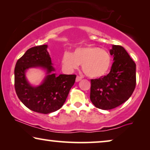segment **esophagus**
Masks as SVG:
<instances>
[{
	"label": "esophagus",
	"instance_id": "obj_1",
	"mask_svg": "<svg viewBox=\"0 0 150 150\" xmlns=\"http://www.w3.org/2000/svg\"><path fill=\"white\" fill-rule=\"evenodd\" d=\"M82 79H83V78H82L81 76H77L76 79V82H79L80 81H81Z\"/></svg>",
	"mask_w": 150,
	"mask_h": 150
}]
</instances>
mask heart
<instances>
[{
	"instance_id": "obj_1",
	"label": "heart",
	"mask_w": 150,
	"mask_h": 150,
	"mask_svg": "<svg viewBox=\"0 0 150 150\" xmlns=\"http://www.w3.org/2000/svg\"><path fill=\"white\" fill-rule=\"evenodd\" d=\"M62 64L67 70L77 69L82 64V69L87 76L101 77L107 73L111 65V57L106 50L96 46H87L76 49L74 54L65 52Z\"/></svg>"
}]
</instances>
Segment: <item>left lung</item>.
Returning <instances> with one entry per match:
<instances>
[{"label":"left lung","instance_id":"left-lung-1","mask_svg":"<svg viewBox=\"0 0 150 150\" xmlns=\"http://www.w3.org/2000/svg\"><path fill=\"white\" fill-rule=\"evenodd\" d=\"M113 61L110 72L91 80L90 100L96 108L110 110L124 103L136 87V64L122 46L112 45Z\"/></svg>","mask_w":150,"mask_h":150}]
</instances>
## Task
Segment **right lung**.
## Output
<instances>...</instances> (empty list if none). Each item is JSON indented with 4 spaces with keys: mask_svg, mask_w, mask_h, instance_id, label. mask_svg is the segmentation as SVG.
Wrapping results in <instances>:
<instances>
[{
    "mask_svg": "<svg viewBox=\"0 0 150 150\" xmlns=\"http://www.w3.org/2000/svg\"><path fill=\"white\" fill-rule=\"evenodd\" d=\"M47 45L37 46L26 50L18 59L14 70V86L20 101L33 111L48 114L62 107L71 88L75 83V74L57 76ZM41 67L47 71L42 85L33 87L28 83L25 71L30 67Z\"/></svg>",
    "mask_w": 150,
    "mask_h": 150,
    "instance_id": "add662e5",
    "label": "right lung"
}]
</instances>
